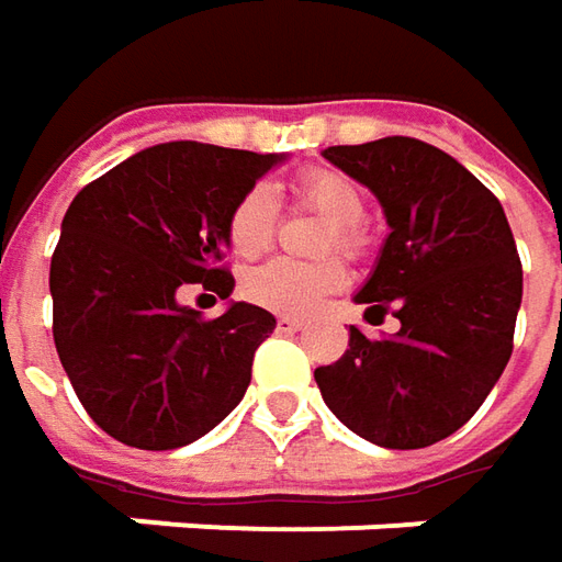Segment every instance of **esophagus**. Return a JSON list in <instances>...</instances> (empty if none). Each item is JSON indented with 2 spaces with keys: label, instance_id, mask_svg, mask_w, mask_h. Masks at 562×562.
Returning <instances> with one entry per match:
<instances>
[{
  "label": "esophagus",
  "instance_id": "esophagus-1",
  "mask_svg": "<svg viewBox=\"0 0 562 562\" xmlns=\"http://www.w3.org/2000/svg\"><path fill=\"white\" fill-rule=\"evenodd\" d=\"M301 326H304V323H301V319H295V317H280V319H277V329H280V333H299Z\"/></svg>",
  "mask_w": 562,
  "mask_h": 562
}]
</instances>
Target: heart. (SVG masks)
Instances as JSON below:
<instances>
[{"label": "heart", "mask_w": 562, "mask_h": 562, "mask_svg": "<svg viewBox=\"0 0 562 562\" xmlns=\"http://www.w3.org/2000/svg\"><path fill=\"white\" fill-rule=\"evenodd\" d=\"M295 202L301 207L317 211L329 221L326 248L336 245L339 251H355L360 245L358 221L363 217V192L355 180H348L339 170L311 167L304 170L295 186ZM280 207L267 186L248 189L239 202L233 204L226 217V243L239 258H261L277 236ZM345 282V273L336 261L299 263L270 261L255 267L243 280V295L258 307L285 317H304L317 307L326 295H333Z\"/></svg>", "instance_id": "obj_1"}]
</instances>
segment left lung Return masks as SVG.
I'll return each mask as SVG.
<instances>
[{
    "label": "left lung",
    "instance_id": "1",
    "mask_svg": "<svg viewBox=\"0 0 562 562\" xmlns=\"http://www.w3.org/2000/svg\"><path fill=\"white\" fill-rule=\"evenodd\" d=\"M323 158L367 186L389 223L355 301L401 329L367 339L314 379L326 407L379 448H426L482 407L513 351L522 267L501 202L441 148L411 136L329 146Z\"/></svg>",
    "mask_w": 562,
    "mask_h": 562
}]
</instances>
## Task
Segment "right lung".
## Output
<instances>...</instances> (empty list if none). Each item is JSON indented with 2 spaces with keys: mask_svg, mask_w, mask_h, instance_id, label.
Returning a JSON list of instances; mask_svg holds the SVG:
<instances>
[{
  "mask_svg": "<svg viewBox=\"0 0 562 562\" xmlns=\"http://www.w3.org/2000/svg\"><path fill=\"white\" fill-rule=\"evenodd\" d=\"M285 155L161 143L77 192L52 255V336L99 429L143 451L207 436L251 382L270 311L229 301L217 319L180 304L202 282L229 299L221 267L233 204Z\"/></svg>",
  "mask_w": 562,
  "mask_h": 562,
  "instance_id": "obj_1",
  "label": "right lung"
}]
</instances>
